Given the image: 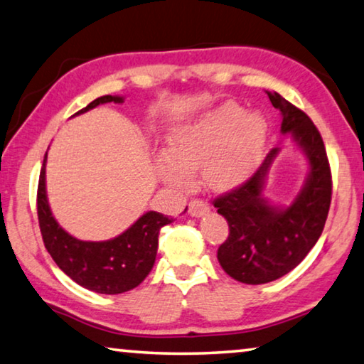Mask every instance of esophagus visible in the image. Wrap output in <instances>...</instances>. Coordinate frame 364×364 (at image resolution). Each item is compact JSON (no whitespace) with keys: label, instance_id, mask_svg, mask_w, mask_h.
I'll list each match as a JSON object with an SVG mask.
<instances>
[{"label":"esophagus","instance_id":"1","mask_svg":"<svg viewBox=\"0 0 364 364\" xmlns=\"http://www.w3.org/2000/svg\"><path fill=\"white\" fill-rule=\"evenodd\" d=\"M188 213H189V215H193V217H200V215H204L205 213H209V205L200 199H193L191 203L188 204Z\"/></svg>","mask_w":364,"mask_h":364}]
</instances>
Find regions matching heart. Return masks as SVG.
I'll list each match as a JSON object with an SVG mask.
<instances>
[{
    "mask_svg": "<svg viewBox=\"0 0 364 364\" xmlns=\"http://www.w3.org/2000/svg\"><path fill=\"white\" fill-rule=\"evenodd\" d=\"M267 126L259 116L245 114L235 102H224L173 130L156 159L166 183L189 186L200 170L213 189L238 186L250 176L262 156Z\"/></svg>",
    "mask_w": 364,
    "mask_h": 364,
    "instance_id": "b5f03b06",
    "label": "heart"
}]
</instances>
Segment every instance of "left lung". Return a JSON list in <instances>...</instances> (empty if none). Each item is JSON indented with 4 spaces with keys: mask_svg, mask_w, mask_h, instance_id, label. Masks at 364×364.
<instances>
[{
    "mask_svg": "<svg viewBox=\"0 0 364 364\" xmlns=\"http://www.w3.org/2000/svg\"><path fill=\"white\" fill-rule=\"evenodd\" d=\"M283 116L281 132L291 134L309 161V175L286 208L263 198L264 178L279 149H273L242 186L214 199L229 224V237L217 250L220 267L245 284H264L294 269L322 235L332 200V173L323 140L311 117L278 93H268Z\"/></svg>",
    "mask_w": 364,
    "mask_h": 364,
    "instance_id": "1",
    "label": "left lung"
}]
</instances>
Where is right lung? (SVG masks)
Listing matches in <instances>:
<instances>
[{"instance_id": "1", "label": "right lung", "mask_w": 364, "mask_h": 364, "mask_svg": "<svg viewBox=\"0 0 364 364\" xmlns=\"http://www.w3.org/2000/svg\"><path fill=\"white\" fill-rule=\"evenodd\" d=\"M105 102H124L122 96H101L78 111L83 114ZM46 161L37 188V215L43 245L68 278L100 294H121L137 287L154 268L160 229L173 219L155 210L145 213L121 235L105 242L78 240L65 232L52 215L46 191Z\"/></svg>"}]
</instances>
